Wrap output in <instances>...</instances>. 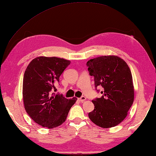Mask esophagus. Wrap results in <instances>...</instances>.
Listing matches in <instances>:
<instances>
[{
    "label": "esophagus",
    "mask_w": 156,
    "mask_h": 156,
    "mask_svg": "<svg viewBox=\"0 0 156 156\" xmlns=\"http://www.w3.org/2000/svg\"><path fill=\"white\" fill-rule=\"evenodd\" d=\"M78 100H79V101H80V102H82V103H83V102H84V101H85V100H86V98H85V97H84V96H82L81 98H79Z\"/></svg>",
    "instance_id": "obj_1"
}]
</instances>
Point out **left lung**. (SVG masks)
<instances>
[{
	"instance_id": "1",
	"label": "left lung",
	"mask_w": 156,
	"mask_h": 156,
	"mask_svg": "<svg viewBox=\"0 0 156 156\" xmlns=\"http://www.w3.org/2000/svg\"><path fill=\"white\" fill-rule=\"evenodd\" d=\"M89 74L94 77L95 87L101 85L100 98L92 100L95 105L89 117L103 128L116 126L127 115L133 104L132 75L126 62L116 55L95 57L87 61Z\"/></svg>"
}]
</instances>
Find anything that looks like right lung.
<instances>
[{
    "label": "right lung",
    "instance_id": "obj_1",
    "mask_svg": "<svg viewBox=\"0 0 156 156\" xmlns=\"http://www.w3.org/2000/svg\"><path fill=\"white\" fill-rule=\"evenodd\" d=\"M71 61L56 57H38L30 62L23 77V98L27 113L34 122L48 129L67 119L77 98L66 99L52 90Z\"/></svg>",
    "mask_w": 156,
    "mask_h": 156
}]
</instances>
